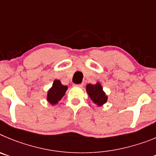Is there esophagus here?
I'll return each instance as SVG.
<instances>
[{"label":"esophagus","mask_w":156,"mask_h":156,"mask_svg":"<svg viewBox=\"0 0 156 156\" xmlns=\"http://www.w3.org/2000/svg\"><path fill=\"white\" fill-rule=\"evenodd\" d=\"M84 85V84L83 83H81V84H75V85H74V86H75V87H82Z\"/></svg>","instance_id":"1"}]
</instances>
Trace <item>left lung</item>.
Wrapping results in <instances>:
<instances>
[{
    "label": "left lung",
    "instance_id": "obj_1",
    "mask_svg": "<svg viewBox=\"0 0 156 156\" xmlns=\"http://www.w3.org/2000/svg\"><path fill=\"white\" fill-rule=\"evenodd\" d=\"M86 91L92 102L97 104V106H101L107 102V95L102 90V87L99 82H97L95 85H87Z\"/></svg>",
    "mask_w": 156,
    "mask_h": 156
}]
</instances>
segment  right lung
I'll list each match as a JSON object with an SVG mask.
<instances>
[{"label":"right lung","instance_id":"1","mask_svg":"<svg viewBox=\"0 0 156 156\" xmlns=\"http://www.w3.org/2000/svg\"><path fill=\"white\" fill-rule=\"evenodd\" d=\"M68 89V86L63 85L59 80H54L53 85L47 92V101L51 105L57 104L62 99Z\"/></svg>","mask_w":156,"mask_h":156}]
</instances>
